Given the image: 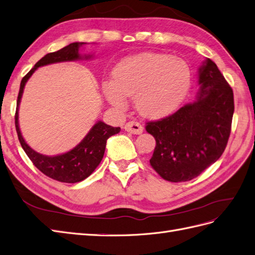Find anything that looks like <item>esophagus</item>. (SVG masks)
I'll use <instances>...</instances> for the list:
<instances>
[{
  "instance_id": "obj_1",
  "label": "esophagus",
  "mask_w": 255,
  "mask_h": 255,
  "mask_svg": "<svg viewBox=\"0 0 255 255\" xmlns=\"http://www.w3.org/2000/svg\"><path fill=\"white\" fill-rule=\"evenodd\" d=\"M124 129L132 134H141L142 131H144V128H142L141 124L138 122L129 121L124 126Z\"/></svg>"
}]
</instances>
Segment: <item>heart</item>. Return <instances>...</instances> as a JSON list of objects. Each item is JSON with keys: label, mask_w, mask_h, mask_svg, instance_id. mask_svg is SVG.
<instances>
[{"label": "heart", "mask_w": 255, "mask_h": 255, "mask_svg": "<svg viewBox=\"0 0 255 255\" xmlns=\"http://www.w3.org/2000/svg\"><path fill=\"white\" fill-rule=\"evenodd\" d=\"M190 82V69L185 61L167 54L142 53L117 66L114 80L104 84V93L116 107H124L127 96H134L141 116L161 118L178 108Z\"/></svg>", "instance_id": "heart-1"}]
</instances>
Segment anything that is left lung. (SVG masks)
<instances>
[{"mask_svg": "<svg viewBox=\"0 0 255 255\" xmlns=\"http://www.w3.org/2000/svg\"><path fill=\"white\" fill-rule=\"evenodd\" d=\"M199 84L195 103L146 123V131L156 139L149 162L165 181H191L226 148L235 109L233 89L209 58L199 69Z\"/></svg>", "mask_w": 255, "mask_h": 255, "instance_id": "left-lung-1", "label": "left lung"}]
</instances>
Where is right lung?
<instances>
[{
    "label": "right lung",
    "instance_id": "add662e5",
    "mask_svg": "<svg viewBox=\"0 0 255 255\" xmlns=\"http://www.w3.org/2000/svg\"><path fill=\"white\" fill-rule=\"evenodd\" d=\"M83 44L84 43L79 42L71 43V44L65 46L57 52L46 54L22 78L17 98L15 126L18 139L20 141L22 149L27 153L29 159L32 161V163L36 166V169L40 170L46 176L61 183L73 184L83 181L86 177H89L94 172L98 164L101 163L105 153V148H106L107 139L110 136L119 133L121 128L110 127L106 123L98 121L91 128L88 135L81 140L80 144L71 149L70 151L54 157L43 156V154L34 151L32 148H30L27 145V142L24 141L19 129V124H18V107H19L24 84H26L28 79L32 76V73L39 67L48 64L60 63V61L80 59L81 56L79 54V47Z\"/></svg>",
    "mask_w": 255,
    "mask_h": 255
}]
</instances>
